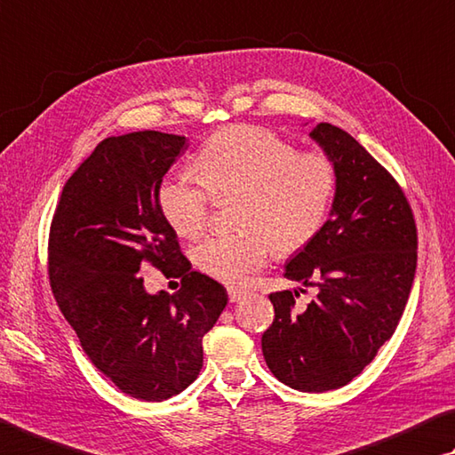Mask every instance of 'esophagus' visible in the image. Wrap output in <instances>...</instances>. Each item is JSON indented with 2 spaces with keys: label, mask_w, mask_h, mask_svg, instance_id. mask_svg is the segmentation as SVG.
I'll list each match as a JSON object with an SVG mask.
<instances>
[{
  "label": "esophagus",
  "mask_w": 455,
  "mask_h": 455,
  "mask_svg": "<svg viewBox=\"0 0 455 455\" xmlns=\"http://www.w3.org/2000/svg\"><path fill=\"white\" fill-rule=\"evenodd\" d=\"M246 292H243V291H238V288H228V299H230V302H238L243 299Z\"/></svg>",
  "instance_id": "esophagus-1"
}]
</instances>
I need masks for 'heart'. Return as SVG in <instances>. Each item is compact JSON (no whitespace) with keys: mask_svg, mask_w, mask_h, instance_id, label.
I'll list each match as a JSON object with an SVG mask.
<instances>
[{"mask_svg":"<svg viewBox=\"0 0 455 455\" xmlns=\"http://www.w3.org/2000/svg\"><path fill=\"white\" fill-rule=\"evenodd\" d=\"M196 177L171 175L156 204L179 236L193 238L209 219L211 196H236L230 233L206 236L195 246L204 275L238 284L267 264L275 249L302 251L324 225L336 191V167L326 155L296 153L262 127L235 125L214 133L195 156Z\"/></svg>","mask_w":455,"mask_h":455,"instance_id":"1","label":"heart"}]
</instances>
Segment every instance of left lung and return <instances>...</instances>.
<instances>
[{
  "instance_id": "left-lung-1",
  "label": "left lung",
  "mask_w": 455,
  "mask_h": 455,
  "mask_svg": "<svg viewBox=\"0 0 455 455\" xmlns=\"http://www.w3.org/2000/svg\"><path fill=\"white\" fill-rule=\"evenodd\" d=\"M310 139L334 163L336 191L284 276L318 294L307 308L294 307L299 291L268 296L275 322L262 354L280 382L318 394L348 384L390 340L414 284L418 235L402 188L356 139L330 123Z\"/></svg>"
}]
</instances>
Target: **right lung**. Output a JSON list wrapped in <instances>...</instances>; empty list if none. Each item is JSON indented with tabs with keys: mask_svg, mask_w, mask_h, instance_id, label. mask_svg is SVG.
I'll list each match as a JSON object with an SVG mask.
<instances>
[{
	"mask_svg": "<svg viewBox=\"0 0 455 455\" xmlns=\"http://www.w3.org/2000/svg\"><path fill=\"white\" fill-rule=\"evenodd\" d=\"M180 135L139 131L95 147L63 187L49 233V280L91 362L137 400L163 402L203 368V336L227 288L191 270L156 191L185 151ZM151 261L181 278L175 295L146 292Z\"/></svg>",
	"mask_w": 455,
	"mask_h": 455,
	"instance_id": "right-lung-1",
	"label": "right lung"
}]
</instances>
